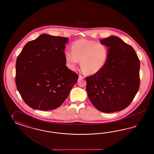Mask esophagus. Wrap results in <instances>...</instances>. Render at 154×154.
Here are the masks:
<instances>
[{
  "label": "esophagus",
  "mask_w": 154,
  "mask_h": 154,
  "mask_svg": "<svg viewBox=\"0 0 154 154\" xmlns=\"http://www.w3.org/2000/svg\"><path fill=\"white\" fill-rule=\"evenodd\" d=\"M84 77H83L82 75H79V79H84Z\"/></svg>",
  "instance_id": "obj_1"
}]
</instances>
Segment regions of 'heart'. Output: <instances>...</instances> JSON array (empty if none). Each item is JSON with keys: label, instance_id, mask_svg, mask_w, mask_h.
<instances>
[{"label": "heart", "instance_id": "1", "mask_svg": "<svg viewBox=\"0 0 154 154\" xmlns=\"http://www.w3.org/2000/svg\"><path fill=\"white\" fill-rule=\"evenodd\" d=\"M71 48L72 51L64 52L66 64L70 70H75L80 61L82 70L94 75L102 70L107 62L108 48L102 43L79 39L72 43Z\"/></svg>", "mask_w": 154, "mask_h": 154}]
</instances>
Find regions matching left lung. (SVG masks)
Returning a JSON list of instances; mask_svg holds the SVG:
<instances>
[{
	"mask_svg": "<svg viewBox=\"0 0 154 154\" xmlns=\"http://www.w3.org/2000/svg\"><path fill=\"white\" fill-rule=\"evenodd\" d=\"M108 47L102 69L86 77L90 100L99 111L117 112L126 108L137 93L140 85V61L135 50L116 36L100 40Z\"/></svg>",
	"mask_w": 154,
	"mask_h": 154,
	"instance_id": "1",
	"label": "left lung"
}]
</instances>
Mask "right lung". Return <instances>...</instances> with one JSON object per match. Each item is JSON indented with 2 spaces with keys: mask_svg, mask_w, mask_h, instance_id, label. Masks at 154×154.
I'll use <instances>...</instances> for the list:
<instances>
[{
  "mask_svg": "<svg viewBox=\"0 0 154 154\" xmlns=\"http://www.w3.org/2000/svg\"><path fill=\"white\" fill-rule=\"evenodd\" d=\"M68 38L41 34L28 42L16 63V84L23 101L42 111L60 107L79 75L66 66Z\"/></svg>",
  "mask_w": 154,
  "mask_h": 154,
  "instance_id": "1",
  "label": "right lung"
}]
</instances>
